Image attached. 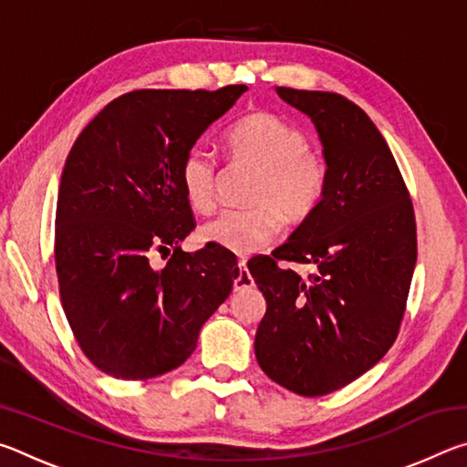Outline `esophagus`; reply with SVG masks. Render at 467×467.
<instances>
[{
	"mask_svg": "<svg viewBox=\"0 0 467 467\" xmlns=\"http://www.w3.org/2000/svg\"><path fill=\"white\" fill-rule=\"evenodd\" d=\"M253 278H251V274H249V270H247V264L244 262H239L236 264V267H234V280H233V288L234 290H247V288H251L253 286Z\"/></svg>",
	"mask_w": 467,
	"mask_h": 467,
	"instance_id": "34e87169",
	"label": "esophagus"
}]
</instances>
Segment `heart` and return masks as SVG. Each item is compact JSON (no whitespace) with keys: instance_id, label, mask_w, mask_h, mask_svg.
I'll return each mask as SVG.
<instances>
[{"instance_id":"heart-1","label":"heart","mask_w":467,"mask_h":467,"mask_svg":"<svg viewBox=\"0 0 467 467\" xmlns=\"http://www.w3.org/2000/svg\"><path fill=\"white\" fill-rule=\"evenodd\" d=\"M234 158L259 167L251 189L255 205L223 210L202 224L200 239L236 255L267 247L284 226L315 214L327 189L329 169L321 152L306 146L303 130L274 113H251L226 133ZM216 156L203 148L185 154L179 169L181 187L193 210L208 212L216 202Z\"/></svg>"}]
</instances>
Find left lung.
Listing matches in <instances>:
<instances>
[{
	"label": "left lung",
	"instance_id": "8db88e82",
	"mask_svg": "<svg viewBox=\"0 0 467 467\" xmlns=\"http://www.w3.org/2000/svg\"><path fill=\"white\" fill-rule=\"evenodd\" d=\"M313 121L329 179L315 214L270 255L249 262L267 309L255 334L264 373L306 398L339 389L385 357L406 311L416 220L389 146L342 94L278 86ZM281 261L311 263L303 281Z\"/></svg>",
	"mask_w": 467,
	"mask_h": 467
}]
</instances>
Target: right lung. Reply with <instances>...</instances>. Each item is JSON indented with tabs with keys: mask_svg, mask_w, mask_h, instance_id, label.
Returning <instances> with one entry per match:
<instances>
[{
	"mask_svg": "<svg viewBox=\"0 0 467 467\" xmlns=\"http://www.w3.org/2000/svg\"><path fill=\"white\" fill-rule=\"evenodd\" d=\"M244 84L133 90L86 125L61 172L55 267L61 305L82 352L102 373L141 381L192 357L210 315L233 290L226 249L181 251L193 212L179 169ZM173 249L156 268L154 250Z\"/></svg>",
	"mask_w": 467,
	"mask_h": 467,
	"instance_id": "obj_1",
	"label": "right lung"
}]
</instances>
